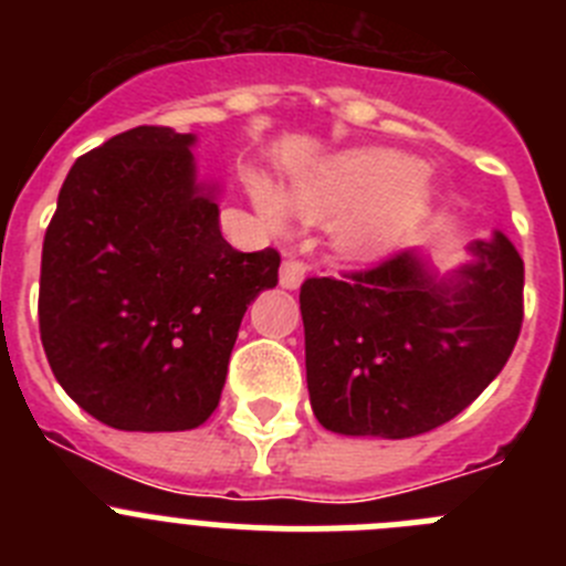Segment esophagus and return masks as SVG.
I'll use <instances>...</instances> for the list:
<instances>
[{
  "label": "esophagus",
  "instance_id": "34e87169",
  "mask_svg": "<svg viewBox=\"0 0 566 566\" xmlns=\"http://www.w3.org/2000/svg\"><path fill=\"white\" fill-rule=\"evenodd\" d=\"M308 266L303 263L300 258H294V254H289L286 260H283V266H280V286L283 289H297L300 283H303V277H306Z\"/></svg>",
  "mask_w": 566,
  "mask_h": 566
}]
</instances>
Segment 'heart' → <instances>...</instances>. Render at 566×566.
<instances>
[{
    "label": "heart",
    "mask_w": 566,
    "mask_h": 566,
    "mask_svg": "<svg viewBox=\"0 0 566 566\" xmlns=\"http://www.w3.org/2000/svg\"><path fill=\"white\" fill-rule=\"evenodd\" d=\"M260 218L283 232L297 212L303 221H334V243L345 254H374L405 232L428 203V181L417 164L391 149L339 155L294 178L289 195L266 178H249Z\"/></svg>",
    "instance_id": "1"
}]
</instances>
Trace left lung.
Masks as SVG:
<instances>
[{"mask_svg":"<svg viewBox=\"0 0 566 566\" xmlns=\"http://www.w3.org/2000/svg\"><path fill=\"white\" fill-rule=\"evenodd\" d=\"M448 280L413 249L300 286L314 417L345 437L451 422L502 371L524 319V260L504 234Z\"/></svg>","mask_w":566,"mask_h":566,"instance_id":"obj_1","label":"left lung"}]
</instances>
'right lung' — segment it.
Segmentation results:
<instances>
[{
    "label": "right lung",
    "instance_id": "obj_1",
    "mask_svg": "<svg viewBox=\"0 0 566 566\" xmlns=\"http://www.w3.org/2000/svg\"><path fill=\"white\" fill-rule=\"evenodd\" d=\"M192 142L169 127L113 135L70 167L44 232V354L67 397L118 431L207 422L240 319L277 286V249L223 240Z\"/></svg>",
    "mask_w": 566,
    "mask_h": 566
}]
</instances>
